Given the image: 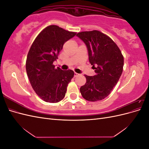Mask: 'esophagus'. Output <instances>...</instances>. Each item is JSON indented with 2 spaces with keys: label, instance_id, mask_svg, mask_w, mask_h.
<instances>
[{
  "label": "esophagus",
  "instance_id": "esophagus-1",
  "mask_svg": "<svg viewBox=\"0 0 149 149\" xmlns=\"http://www.w3.org/2000/svg\"><path fill=\"white\" fill-rule=\"evenodd\" d=\"M74 77H77V76H79V74L78 73H74Z\"/></svg>",
  "mask_w": 149,
  "mask_h": 149
}]
</instances>
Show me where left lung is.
I'll list each match as a JSON object with an SVG mask.
<instances>
[{
  "label": "left lung",
  "mask_w": 149,
  "mask_h": 149,
  "mask_svg": "<svg viewBox=\"0 0 149 149\" xmlns=\"http://www.w3.org/2000/svg\"><path fill=\"white\" fill-rule=\"evenodd\" d=\"M76 36L88 50L89 61L96 75H85L86 83L80 88L83 98L89 101L102 100L118 83L123 71L124 57L116 43L97 30L81 31Z\"/></svg>",
  "instance_id": "8db88e82"
}]
</instances>
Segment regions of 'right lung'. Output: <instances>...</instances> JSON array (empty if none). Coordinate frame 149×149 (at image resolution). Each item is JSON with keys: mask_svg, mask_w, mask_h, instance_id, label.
Wrapping results in <instances>:
<instances>
[{"mask_svg": "<svg viewBox=\"0 0 149 149\" xmlns=\"http://www.w3.org/2000/svg\"><path fill=\"white\" fill-rule=\"evenodd\" d=\"M76 34L57 25H49L31 45L26 60V71L31 87L44 101L56 103L65 96L74 71L55 68L53 61L58 59L64 43Z\"/></svg>", "mask_w": 149, "mask_h": 149, "instance_id": "obj_1", "label": "right lung"}]
</instances>
